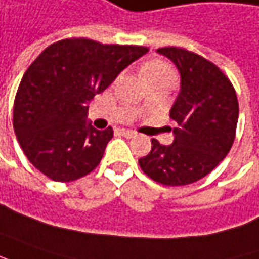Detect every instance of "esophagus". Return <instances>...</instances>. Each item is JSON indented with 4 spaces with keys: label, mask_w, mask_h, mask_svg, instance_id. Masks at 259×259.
I'll return each instance as SVG.
<instances>
[{
    "label": "esophagus",
    "mask_w": 259,
    "mask_h": 259,
    "mask_svg": "<svg viewBox=\"0 0 259 259\" xmlns=\"http://www.w3.org/2000/svg\"><path fill=\"white\" fill-rule=\"evenodd\" d=\"M119 133H120L122 136L127 137V139L136 136V133H135L133 130H129V129H119Z\"/></svg>",
    "instance_id": "1"
}]
</instances>
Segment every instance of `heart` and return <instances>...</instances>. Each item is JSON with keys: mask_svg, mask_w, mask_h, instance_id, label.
I'll list each match as a JSON object with an SVG mask.
<instances>
[{"mask_svg": "<svg viewBox=\"0 0 259 259\" xmlns=\"http://www.w3.org/2000/svg\"><path fill=\"white\" fill-rule=\"evenodd\" d=\"M144 80H154V79H166V80H176V73L163 61H150L143 66Z\"/></svg>", "mask_w": 259, "mask_h": 259, "instance_id": "heart-1", "label": "heart"}]
</instances>
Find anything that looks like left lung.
Here are the masks:
<instances>
[{"mask_svg": "<svg viewBox=\"0 0 259 259\" xmlns=\"http://www.w3.org/2000/svg\"><path fill=\"white\" fill-rule=\"evenodd\" d=\"M180 73V92L170 109L173 143L152 139V150L139 159L150 179L164 186H186L205 177L233 146L238 100L231 82L214 63L183 48H160Z\"/></svg>", "mask_w": 259, "mask_h": 259, "instance_id": "left-lung-1", "label": "left lung"}]
</instances>
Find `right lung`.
<instances>
[{"label":"right lung","mask_w":259,"mask_h":259,"mask_svg":"<svg viewBox=\"0 0 259 259\" xmlns=\"http://www.w3.org/2000/svg\"><path fill=\"white\" fill-rule=\"evenodd\" d=\"M149 49L75 38L49 45L26 69L14 103L21 149L54 181L78 180L100 163L113 129L86 120L89 103Z\"/></svg>","instance_id":"1"}]
</instances>
